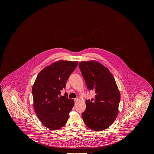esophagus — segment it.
<instances>
[{
  "mask_svg": "<svg viewBox=\"0 0 154 154\" xmlns=\"http://www.w3.org/2000/svg\"><path fill=\"white\" fill-rule=\"evenodd\" d=\"M75 100V103H76V102H77V101H78V99H75V100Z\"/></svg>",
  "mask_w": 154,
  "mask_h": 154,
  "instance_id": "34e87169",
  "label": "esophagus"
}]
</instances>
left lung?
<instances>
[{
    "label": "left lung",
    "mask_w": 154,
    "mask_h": 154,
    "mask_svg": "<svg viewBox=\"0 0 154 154\" xmlns=\"http://www.w3.org/2000/svg\"><path fill=\"white\" fill-rule=\"evenodd\" d=\"M79 67L87 88L96 93L94 99L86 100L84 122L93 131H103L113 123L118 114L120 93L118 86L111 72L101 63L83 61Z\"/></svg>",
    "instance_id": "8db88e82"
}]
</instances>
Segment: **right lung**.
Here are the masks:
<instances>
[{
    "label": "right lung",
    "mask_w": 154,
    "mask_h": 154,
    "mask_svg": "<svg viewBox=\"0 0 154 154\" xmlns=\"http://www.w3.org/2000/svg\"><path fill=\"white\" fill-rule=\"evenodd\" d=\"M77 61L60 60L46 66L38 74L32 87L33 107L40 120L47 128L63 127L74 106L66 93L61 96L66 81L76 68Z\"/></svg>",
    "instance_id": "add662e5"
}]
</instances>
